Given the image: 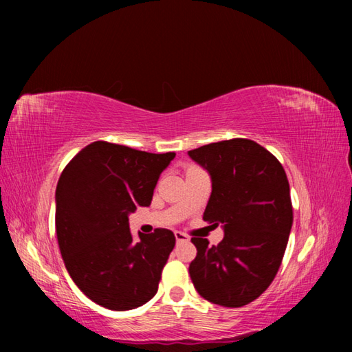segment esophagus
I'll return each mask as SVG.
<instances>
[{
    "mask_svg": "<svg viewBox=\"0 0 352 352\" xmlns=\"http://www.w3.org/2000/svg\"><path fill=\"white\" fill-rule=\"evenodd\" d=\"M175 241L177 243H184V242H189V237L184 233H182V231H175Z\"/></svg>",
    "mask_w": 352,
    "mask_h": 352,
    "instance_id": "1",
    "label": "esophagus"
}]
</instances>
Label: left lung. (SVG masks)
I'll return each instance as SVG.
<instances>
[{
  "label": "left lung",
  "instance_id": "8db88e82",
  "mask_svg": "<svg viewBox=\"0 0 352 352\" xmlns=\"http://www.w3.org/2000/svg\"><path fill=\"white\" fill-rule=\"evenodd\" d=\"M212 178L203 219L223 230L219 245L192 237L197 257L189 265L204 300L242 307L263 294L278 272L294 212L281 163L257 142L230 139L188 153Z\"/></svg>",
  "mask_w": 352,
  "mask_h": 352
}]
</instances>
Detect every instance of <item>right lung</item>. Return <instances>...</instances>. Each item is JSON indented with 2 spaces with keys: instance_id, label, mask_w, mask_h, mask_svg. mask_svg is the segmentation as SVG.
<instances>
[{
  "instance_id": "right-lung-1",
  "label": "right lung",
  "mask_w": 352,
  "mask_h": 352,
  "mask_svg": "<svg viewBox=\"0 0 352 352\" xmlns=\"http://www.w3.org/2000/svg\"><path fill=\"white\" fill-rule=\"evenodd\" d=\"M174 157L98 140L81 149L58 178V248L77 287L101 307L131 310L157 294L175 236L157 228L134 241L129 216L151 204Z\"/></svg>"
}]
</instances>
